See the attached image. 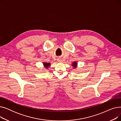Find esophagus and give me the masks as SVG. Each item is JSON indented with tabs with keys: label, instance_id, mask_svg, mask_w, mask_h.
Listing matches in <instances>:
<instances>
[{
	"label": "esophagus",
	"instance_id": "obj_1",
	"mask_svg": "<svg viewBox=\"0 0 121 121\" xmlns=\"http://www.w3.org/2000/svg\"><path fill=\"white\" fill-rule=\"evenodd\" d=\"M57 60H58V61H61V60L60 59H58Z\"/></svg>",
	"mask_w": 121,
	"mask_h": 121
}]
</instances>
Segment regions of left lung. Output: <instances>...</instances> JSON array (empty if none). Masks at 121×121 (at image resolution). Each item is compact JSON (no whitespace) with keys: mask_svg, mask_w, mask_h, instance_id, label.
Masks as SVG:
<instances>
[{"mask_svg":"<svg viewBox=\"0 0 121 121\" xmlns=\"http://www.w3.org/2000/svg\"><path fill=\"white\" fill-rule=\"evenodd\" d=\"M72 66L73 68H76L77 67V66H78V64H77V62H74L72 64Z\"/></svg>","mask_w":121,"mask_h":121,"instance_id":"8db88e82","label":"left lung"}]
</instances>
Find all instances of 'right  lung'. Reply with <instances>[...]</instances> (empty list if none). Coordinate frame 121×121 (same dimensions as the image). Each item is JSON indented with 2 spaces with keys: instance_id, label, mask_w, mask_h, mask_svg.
<instances>
[{
  "instance_id": "right-lung-1",
  "label": "right lung",
  "mask_w": 121,
  "mask_h": 121,
  "mask_svg": "<svg viewBox=\"0 0 121 121\" xmlns=\"http://www.w3.org/2000/svg\"><path fill=\"white\" fill-rule=\"evenodd\" d=\"M43 66H44V67L46 68H48V67L50 66V63H47V62H43Z\"/></svg>"
}]
</instances>
